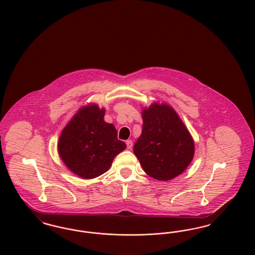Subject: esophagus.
Masks as SVG:
<instances>
[{
    "mask_svg": "<svg viewBox=\"0 0 255 255\" xmlns=\"http://www.w3.org/2000/svg\"><path fill=\"white\" fill-rule=\"evenodd\" d=\"M126 145H127V148L128 149H132V147H133V141L131 140V139H128L127 141H126Z\"/></svg>",
    "mask_w": 255,
    "mask_h": 255,
    "instance_id": "1",
    "label": "esophagus"
}]
</instances>
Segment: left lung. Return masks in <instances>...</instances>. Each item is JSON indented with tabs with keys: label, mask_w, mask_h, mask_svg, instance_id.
<instances>
[{
	"label": "left lung",
	"mask_w": 255,
	"mask_h": 255,
	"mask_svg": "<svg viewBox=\"0 0 255 255\" xmlns=\"http://www.w3.org/2000/svg\"><path fill=\"white\" fill-rule=\"evenodd\" d=\"M142 133L133 153L147 175L170 181L188 167L195 153L194 139L177 112L166 103L154 102L141 112Z\"/></svg>",
	"instance_id": "8db88e82"
}]
</instances>
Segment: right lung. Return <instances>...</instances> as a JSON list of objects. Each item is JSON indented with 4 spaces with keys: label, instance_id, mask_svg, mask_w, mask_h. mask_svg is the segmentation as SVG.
I'll use <instances>...</instances> for the list:
<instances>
[{
    "label": "right lung",
    "instance_id": "obj_1",
    "mask_svg": "<svg viewBox=\"0 0 255 255\" xmlns=\"http://www.w3.org/2000/svg\"><path fill=\"white\" fill-rule=\"evenodd\" d=\"M105 109L89 103L76 112L62 130L57 143L64 164L81 179L91 180L109 170L126 144L116 127L104 121Z\"/></svg>",
    "mask_w": 255,
    "mask_h": 255
}]
</instances>
